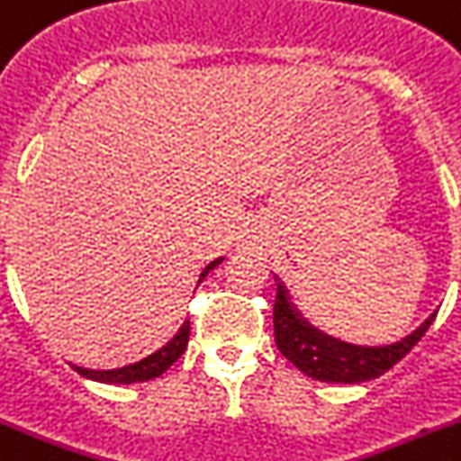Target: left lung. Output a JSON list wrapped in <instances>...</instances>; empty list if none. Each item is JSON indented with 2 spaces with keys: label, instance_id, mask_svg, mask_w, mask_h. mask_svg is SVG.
Instances as JSON below:
<instances>
[{
  "label": "left lung",
  "instance_id": "left-lung-1",
  "mask_svg": "<svg viewBox=\"0 0 461 461\" xmlns=\"http://www.w3.org/2000/svg\"><path fill=\"white\" fill-rule=\"evenodd\" d=\"M434 319L436 314L429 316L401 342L386 347H356L309 326V321H304L290 304L288 290L278 281L276 300H274V339L278 351L309 377L321 382H338V384H358V382L375 380L393 368L420 342Z\"/></svg>",
  "mask_w": 461,
  "mask_h": 461
}]
</instances>
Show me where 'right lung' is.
Wrapping results in <instances>:
<instances>
[{
	"label": "right lung",
	"instance_id": "add662e5",
	"mask_svg": "<svg viewBox=\"0 0 461 461\" xmlns=\"http://www.w3.org/2000/svg\"><path fill=\"white\" fill-rule=\"evenodd\" d=\"M222 262V258L218 260H212L211 265L201 272L199 284L206 278V274L211 272L212 267H218ZM189 342V321H185L180 330L176 332L171 338V342H166L164 347L154 354H149L147 358L138 363H131V366H123V368H114V370H88V368H77V373L88 377V380L95 382H105V384H135V382H147L154 380L158 375H164L166 370L171 368L173 363L183 356V351L187 349Z\"/></svg>",
	"mask_w": 461,
	"mask_h": 461
}]
</instances>
